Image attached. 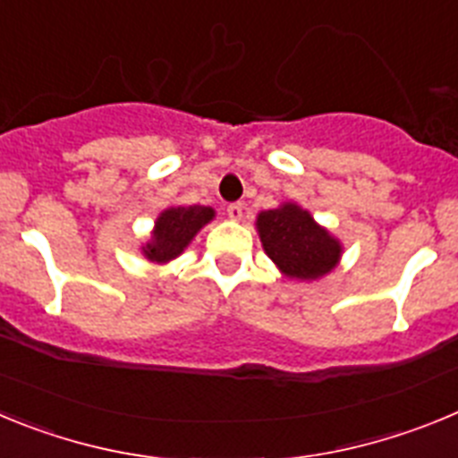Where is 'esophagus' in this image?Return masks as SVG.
<instances>
[{
    "mask_svg": "<svg viewBox=\"0 0 458 458\" xmlns=\"http://www.w3.org/2000/svg\"><path fill=\"white\" fill-rule=\"evenodd\" d=\"M226 216L232 220H241L242 217V204H229L226 206Z\"/></svg>",
    "mask_w": 458,
    "mask_h": 458,
    "instance_id": "esophagus-1",
    "label": "esophagus"
}]
</instances>
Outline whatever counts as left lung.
Wrapping results in <instances>:
<instances>
[{
    "label": "left lung",
    "instance_id": "obj_1",
    "mask_svg": "<svg viewBox=\"0 0 458 458\" xmlns=\"http://www.w3.org/2000/svg\"><path fill=\"white\" fill-rule=\"evenodd\" d=\"M254 225L264 252L286 279L314 282L333 273L342 261V241L295 201L261 210Z\"/></svg>",
    "mask_w": 458,
    "mask_h": 458
}]
</instances>
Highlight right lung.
Listing matches in <instances>:
<instances>
[{
  "instance_id": "1",
  "label": "right lung",
  "mask_w": 458,
  "mask_h": 458,
  "mask_svg": "<svg viewBox=\"0 0 458 458\" xmlns=\"http://www.w3.org/2000/svg\"><path fill=\"white\" fill-rule=\"evenodd\" d=\"M213 220L216 208L210 206H167L153 222L151 236L141 242L140 252L151 264H169L179 259L194 236Z\"/></svg>"
}]
</instances>
